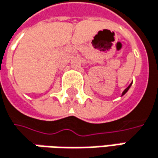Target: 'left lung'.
Masks as SVG:
<instances>
[{
	"mask_svg": "<svg viewBox=\"0 0 158 158\" xmlns=\"http://www.w3.org/2000/svg\"><path fill=\"white\" fill-rule=\"evenodd\" d=\"M131 85H132V83H131V84H130V85H129V86H128V87H127V88H126V89H124V90L123 91V94H122V96H123V95H124V94H125V93H126V92L128 91V89H130Z\"/></svg>",
	"mask_w": 158,
	"mask_h": 158,
	"instance_id": "left-lung-1",
	"label": "left lung"
}]
</instances>
